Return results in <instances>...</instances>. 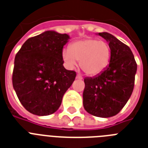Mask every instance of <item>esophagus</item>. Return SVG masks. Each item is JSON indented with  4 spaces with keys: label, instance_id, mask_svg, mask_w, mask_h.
<instances>
[{
    "label": "esophagus",
    "instance_id": "34e87169",
    "mask_svg": "<svg viewBox=\"0 0 148 148\" xmlns=\"http://www.w3.org/2000/svg\"><path fill=\"white\" fill-rule=\"evenodd\" d=\"M76 78L78 79H83V77H82L81 76L79 75V74H77V75L76 76Z\"/></svg>",
    "mask_w": 148,
    "mask_h": 148
}]
</instances>
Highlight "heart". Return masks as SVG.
Masks as SVG:
<instances>
[{"label": "heart", "mask_w": 148, "mask_h": 148, "mask_svg": "<svg viewBox=\"0 0 148 148\" xmlns=\"http://www.w3.org/2000/svg\"><path fill=\"white\" fill-rule=\"evenodd\" d=\"M62 56L69 69H74L79 61L86 74L95 76L101 74L109 65L111 49L105 41L86 38L73 42L69 48H64Z\"/></svg>", "instance_id": "b5f03b06"}]
</instances>
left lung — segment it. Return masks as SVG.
Returning <instances> with one entry per match:
<instances>
[{
  "mask_svg": "<svg viewBox=\"0 0 148 148\" xmlns=\"http://www.w3.org/2000/svg\"><path fill=\"white\" fill-rule=\"evenodd\" d=\"M109 43L110 64L93 77L84 79L83 106L87 112L101 118L117 115L133 93L137 64L125 44L106 32L96 33Z\"/></svg>",
  "mask_w": 148,
  "mask_h": 148,
  "instance_id": "left-lung-1",
  "label": "left lung"
}]
</instances>
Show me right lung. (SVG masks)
<instances>
[{
    "instance_id": "1",
    "label": "right lung",
    "mask_w": 148,
    "mask_h": 148,
    "mask_svg": "<svg viewBox=\"0 0 148 148\" xmlns=\"http://www.w3.org/2000/svg\"><path fill=\"white\" fill-rule=\"evenodd\" d=\"M69 35L47 30L28 38L15 56L12 86L21 103L33 115L58 110L76 72L64 68L62 52Z\"/></svg>"
}]
</instances>
